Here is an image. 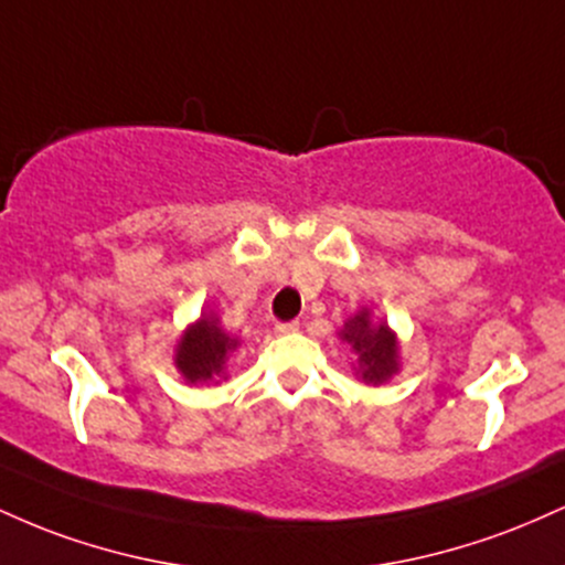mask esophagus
Segmentation results:
<instances>
[{
    "instance_id": "1",
    "label": "esophagus",
    "mask_w": 565,
    "mask_h": 565,
    "mask_svg": "<svg viewBox=\"0 0 565 565\" xmlns=\"http://www.w3.org/2000/svg\"><path fill=\"white\" fill-rule=\"evenodd\" d=\"M297 329H300V321H284V323H278L276 332L278 334H291V332H297Z\"/></svg>"
}]
</instances>
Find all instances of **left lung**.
Instances as JSON below:
<instances>
[{"label":"left lung","mask_w":565,"mask_h":565,"mask_svg":"<svg viewBox=\"0 0 565 565\" xmlns=\"http://www.w3.org/2000/svg\"><path fill=\"white\" fill-rule=\"evenodd\" d=\"M340 337L359 355L355 374L364 382L382 385L398 372V340L387 323H374L369 310H361L353 319H348L345 327L340 329Z\"/></svg>","instance_id":"8db88e82"}]
</instances>
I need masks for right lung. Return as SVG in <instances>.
Here are the masks:
<instances>
[{
  "mask_svg": "<svg viewBox=\"0 0 565 565\" xmlns=\"http://www.w3.org/2000/svg\"><path fill=\"white\" fill-rule=\"evenodd\" d=\"M238 348L236 337L225 334L215 313H201L196 323L185 329L174 350V366L185 382H215L225 374L228 355Z\"/></svg>",
  "mask_w": 565,
  "mask_h": 565,
  "instance_id": "right-lung-1",
  "label": "right lung"
}]
</instances>
